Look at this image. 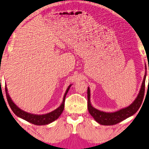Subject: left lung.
I'll return each mask as SVG.
<instances>
[{"instance_id": "left-lung-1", "label": "left lung", "mask_w": 149, "mask_h": 149, "mask_svg": "<svg viewBox=\"0 0 149 149\" xmlns=\"http://www.w3.org/2000/svg\"><path fill=\"white\" fill-rule=\"evenodd\" d=\"M146 66V65H145ZM145 69H147L145 68ZM149 70V69H148ZM147 76V71L145 72V74L143 81L141 85V87L137 97L135 99L132 104L128 107L122 108L118 111L114 112H106L103 111H100L97 108H94L91 103V93L90 89L88 87L87 89V108L90 114L94 118L96 122L103 125H112L118 123L122 121L127 119V118L132 116L137 112L139 108H140L141 103L143 102V97L145 94V79Z\"/></svg>"}]
</instances>
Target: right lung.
Instances as JSON below:
<instances>
[{
	"label": "right lung",
	"mask_w": 149,
	"mask_h": 149,
	"mask_svg": "<svg viewBox=\"0 0 149 149\" xmlns=\"http://www.w3.org/2000/svg\"><path fill=\"white\" fill-rule=\"evenodd\" d=\"M71 85H70L67 88V89L65 91V93L64 96V98H63L62 104H60V106L58 108H57L56 109L52 111V112L47 113V114H41V115L33 114H31V113L25 112V111L20 109L18 107H17L16 104H14V102L12 101L10 97V95L8 93V89H7L6 87V86H5V91H6L7 100H8L10 107L11 108L12 110L13 111V112L17 116L21 118L22 119L26 120L27 122L33 123V124H35L37 125H44L49 124V123L54 122V120H57L58 118H59L60 116L61 115L64 108V102H65V96H66L68 92Z\"/></svg>",
	"instance_id": "add662e5"
}]
</instances>
